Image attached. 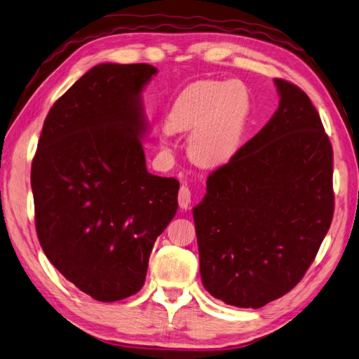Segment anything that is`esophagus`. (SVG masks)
Returning <instances> with one entry per match:
<instances>
[{
    "instance_id": "obj_1",
    "label": "esophagus",
    "mask_w": 359,
    "mask_h": 359,
    "mask_svg": "<svg viewBox=\"0 0 359 359\" xmlns=\"http://www.w3.org/2000/svg\"><path fill=\"white\" fill-rule=\"evenodd\" d=\"M177 199H179V205H180V208L182 210H187L189 205H191V199H193V194H191V189H189L188 187H185V185H182L180 187V189H179V196H177Z\"/></svg>"
}]
</instances>
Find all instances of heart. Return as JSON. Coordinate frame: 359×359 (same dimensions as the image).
<instances>
[{
    "label": "heart",
    "instance_id": "obj_1",
    "mask_svg": "<svg viewBox=\"0 0 359 359\" xmlns=\"http://www.w3.org/2000/svg\"><path fill=\"white\" fill-rule=\"evenodd\" d=\"M250 94L241 81L201 80L175 97L166 116L174 133H188V154L202 166H220L238 152L250 116ZM166 144L165 140H162Z\"/></svg>",
    "mask_w": 359,
    "mask_h": 359
}]
</instances>
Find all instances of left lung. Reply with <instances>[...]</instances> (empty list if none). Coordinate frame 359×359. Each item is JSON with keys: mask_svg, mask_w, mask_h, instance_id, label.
I'll use <instances>...</instances> for the list:
<instances>
[{"mask_svg": "<svg viewBox=\"0 0 359 359\" xmlns=\"http://www.w3.org/2000/svg\"><path fill=\"white\" fill-rule=\"evenodd\" d=\"M274 85L278 111L210 174L193 208L202 284L242 309L264 307L304 278L334 210L333 149L321 117L293 83Z\"/></svg>", "mask_w": 359, "mask_h": 359, "instance_id": "left-lung-1", "label": "left lung"}]
</instances>
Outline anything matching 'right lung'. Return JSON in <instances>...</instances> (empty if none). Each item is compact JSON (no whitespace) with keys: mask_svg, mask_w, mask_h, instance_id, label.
Listing matches in <instances>:
<instances>
[{"mask_svg":"<svg viewBox=\"0 0 359 359\" xmlns=\"http://www.w3.org/2000/svg\"><path fill=\"white\" fill-rule=\"evenodd\" d=\"M151 65H97L53 103L32 160L38 241L97 301L144 284L151 250L177 211L179 180L147 170L142 90Z\"/></svg>","mask_w":359,"mask_h":359,"instance_id":"obj_1","label":"right lung"}]
</instances>
